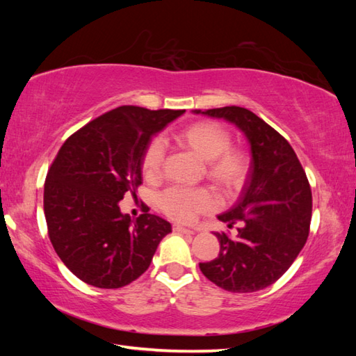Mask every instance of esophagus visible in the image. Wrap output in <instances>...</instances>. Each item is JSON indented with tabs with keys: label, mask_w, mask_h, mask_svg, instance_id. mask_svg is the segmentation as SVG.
Returning a JSON list of instances; mask_svg holds the SVG:
<instances>
[{
	"label": "esophagus",
	"mask_w": 356,
	"mask_h": 356,
	"mask_svg": "<svg viewBox=\"0 0 356 356\" xmlns=\"http://www.w3.org/2000/svg\"><path fill=\"white\" fill-rule=\"evenodd\" d=\"M172 231L177 232V234H186V236H193L194 231L188 229V228H184V226H179V225H174L172 226Z\"/></svg>",
	"instance_id": "obj_1"
}]
</instances>
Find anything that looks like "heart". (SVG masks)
<instances>
[{"label": "heart", "instance_id": "b5f03b06", "mask_svg": "<svg viewBox=\"0 0 356 356\" xmlns=\"http://www.w3.org/2000/svg\"><path fill=\"white\" fill-rule=\"evenodd\" d=\"M179 145L207 163V176L226 191H234L245 184L249 172V157L241 149L231 148V133L213 120H200L188 125L176 136ZM165 148L161 139L149 140L142 156V171L148 179L162 172ZM217 205L214 194L207 188L184 190L172 186L159 195V207L166 216L179 222H191L200 213L213 211Z\"/></svg>", "mask_w": 356, "mask_h": 356}]
</instances>
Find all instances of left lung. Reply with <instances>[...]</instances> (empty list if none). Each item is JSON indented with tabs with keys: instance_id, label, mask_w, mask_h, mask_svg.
<instances>
[{
	"instance_id": "1",
	"label": "left lung",
	"mask_w": 356,
	"mask_h": 356,
	"mask_svg": "<svg viewBox=\"0 0 356 356\" xmlns=\"http://www.w3.org/2000/svg\"><path fill=\"white\" fill-rule=\"evenodd\" d=\"M225 119L245 134L251 165L243 190L231 209L217 216L237 236L216 234L217 259L200 263L209 282L229 292H255L275 283L303 249L312 217V193L297 154L282 134L246 108L193 110Z\"/></svg>"
}]
</instances>
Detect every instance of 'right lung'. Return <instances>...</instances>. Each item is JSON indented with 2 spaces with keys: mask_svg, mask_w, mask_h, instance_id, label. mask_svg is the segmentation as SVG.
Instances as JSON below:
<instances>
[{
  "mask_svg": "<svg viewBox=\"0 0 356 356\" xmlns=\"http://www.w3.org/2000/svg\"><path fill=\"white\" fill-rule=\"evenodd\" d=\"M185 110L122 105L73 133L59 148L44 184L49 237L63 263L87 284L118 289L149 266L171 225L148 211L138 218L119 202L142 184L151 138Z\"/></svg>",
  "mask_w": 356,
  "mask_h": 356,
  "instance_id": "right-lung-1",
  "label": "right lung"
}]
</instances>
